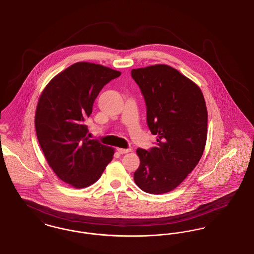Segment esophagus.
<instances>
[{
  "label": "esophagus",
  "instance_id": "esophagus-1",
  "mask_svg": "<svg viewBox=\"0 0 254 254\" xmlns=\"http://www.w3.org/2000/svg\"><path fill=\"white\" fill-rule=\"evenodd\" d=\"M117 151L121 154V155H123V154H126V153H129V152H131V148H127V149H123V148H118L117 149Z\"/></svg>",
  "mask_w": 254,
  "mask_h": 254
}]
</instances>
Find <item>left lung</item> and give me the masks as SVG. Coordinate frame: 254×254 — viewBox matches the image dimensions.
<instances>
[{
	"mask_svg": "<svg viewBox=\"0 0 254 254\" xmlns=\"http://www.w3.org/2000/svg\"><path fill=\"white\" fill-rule=\"evenodd\" d=\"M131 75L146 104L147 125L157 145L138 148L136 186L150 194L178 187L200 160L207 135V111L200 88L167 65L133 68Z\"/></svg>",
	"mask_w": 254,
	"mask_h": 254,
	"instance_id": "obj_1",
	"label": "left lung"
}]
</instances>
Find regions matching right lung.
Segmentation results:
<instances>
[{"mask_svg": "<svg viewBox=\"0 0 254 254\" xmlns=\"http://www.w3.org/2000/svg\"><path fill=\"white\" fill-rule=\"evenodd\" d=\"M121 74L78 62L57 74L41 94L35 114L37 138L54 173L71 187H90L113 160L114 148L90 139L85 121L102 88Z\"/></svg>", "mask_w": 254, "mask_h": 254, "instance_id": "obj_1", "label": "right lung"}]
</instances>
